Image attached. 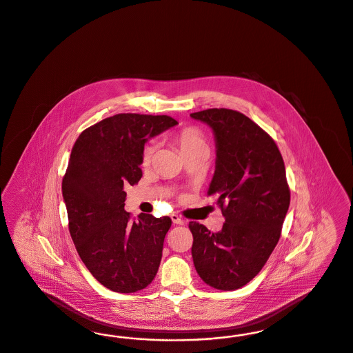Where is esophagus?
<instances>
[{
    "label": "esophagus",
    "instance_id": "34e87169",
    "mask_svg": "<svg viewBox=\"0 0 353 353\" xmlns=\"http://www.w3.org/2000/svg\"><path fill=\"white\" fill-rule=\"evenodd\" d=\"M170 219L174 223V224H179V225H183L185 224V220L181 219L177 214H172L170 215Z\"/></svg>",
    "mask_w": 353,
    "mask_h": 353
}]
</instances>
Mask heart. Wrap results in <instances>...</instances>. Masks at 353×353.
<instances>
[{"instance_id": "b5f03b06", "label": "heart", "mask_w": 353, "mask_h": 353, "mask_svg": "<svg viewBox=\"0 0 353 353\" xmlns=\"http://www.w3.org/2000/svg\"><path fill=\"white\" fill-rule=\"evenodd\" d=\"M174 142L181 150L183 155L193 152L196 150H208L207 147L206 138L202 134V132L193 126H188L183 128L180 132H177L174 135ZM157 151V145L155 143H148L145 148H143V154H142V161L143 164H148L151 163V160L155 155Z\"/></svg>"}]
</instances>
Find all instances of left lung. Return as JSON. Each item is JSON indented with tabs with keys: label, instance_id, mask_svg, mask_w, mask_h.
<instances>
[{
	"label": "left lung",
	"instance_id": "obj_1",
	"mask_svg": "<svg viewBox=\"0 0 353 353\" xmlns=\"http://www.w3.org/2000/svg\"><path fill=\"white\" fill-rule=\"evenodd\" d=\"M190 116L215 134L216 168L207 195L216 196L225 219L216 233L189 223L195 270L215 290H239L279 241L291 201L284 161L275 141L241 112L211 108Z\"/></svg>",
	"mask_w": 353,
	"mask_h": 353
}]
</instances>
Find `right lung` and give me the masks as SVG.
Masks as SVG:
<instances>
[{
    "label": "right lung",
    "mask_w": 353,
    "mask_h": 353,
    "mask_svg": "<svg viewBox=\"0 0 353 353\" xmlns=\"http://www.w3.org/2000/svg\"><path fill=\"white\" fill-rule=\"evenodd\" d=\"M170 116L119 113L83 130L62 179L69 232L92 276L110 291L146 288L158 272L172 220L125 211V186L142 177L147 138L174 126Z\"/></svg>",
    "instance_id": "add662e5"
}]
</instances>
